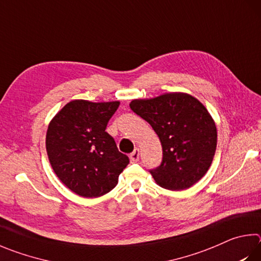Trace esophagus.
<instances>
[{
	"mask_svg": "<svg viewBox=\"0 0 261 261\" xmlns=\"http://www.w3.org/2000/svg\"><path fill=\"white\" fill-rule=\"evenodd\" d=\"M139 158H140L139 148H135V150L130 154V160L132 162H137V161H139Z\"/></svg>",
	"mask_w": 261,
	"mask_h": 261,
	"instance_id": "1",
	"label": "esophagus"
}]
</instances>
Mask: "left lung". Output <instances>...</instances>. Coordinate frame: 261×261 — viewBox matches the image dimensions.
I'll return each instance as SVG.
<instances>
[{"instance_id": "1", "label": "left lung", "mask_w": 261, "mask_h": 261, "mask_svg": "<svg viewBox=\"0 0 261 261\" xmlns=\"http://www.w3.org/2000/svg\"><path fill=\"white\" fill-rule=\"evenodd\" d=\"M130 108L153 127L162 145V162L149 172L161 187L182 191L209 170L217 147V129L202 103L189 94L165 93L132 100Z\"/></svg>"}]
</instances>
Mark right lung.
<instances>
[{"label": "right lung", "mask_w": 261, "mask_h": 261, "mask_svg": "<svg viewBox=\"0 0 261 261\" xmlns=\"http://www.w3.org/2000/svg\"><path fill=\"white\" fill-rule=\"evenodd\" d=\"M118 105L73 100L49 124L45 144L51 167L80 196L92 198L111 192L130 162L105 131Z\"/></svg>", "instance_id": "obj_1"}]
</instances>
